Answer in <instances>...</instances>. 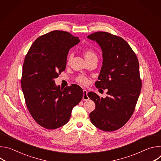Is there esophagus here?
<instances>
[{
  "mask_svg": "<svg viewBox=\"0 0 161 161\" xmlns=\"http://www.w3.org/2000/svg\"><path fill=\"white\" fill-rule=\"evenodd\" d=\"M88 91L86 90H83V100L84 101H88L89 99V97L87 96Z\"/></svg>",
  "mask_w": 161,
  "mask_h": 161,
  "instance_id": "1",
  "label": "esophagus"
}]
</instances>
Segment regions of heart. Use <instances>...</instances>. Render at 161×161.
<instances>
[{
	"label": "heart",
	"instance_id": "b5f03b06",
	"mask_svg": "<svg viewBox=\"0 0 161 161\" xmlns=\"http://www.w3.org/2000/svg\"><path fill=\"white\" fill-rule=\"evenodd\" d=\"M73 53H69L67 56V63H69L70 61L71 60L72 58H73ZM84 56L86 58V60H89L90 58H97V54L96 53V52L91 50V49H86L85 50V52H84ZM76 81L79 83H80L81 85H86L88 84V78L83 76V75H80L76 78Z\"/></svg>",
	"mask_w": 161,
	"mask_h": 161
}]
</instances>
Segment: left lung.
<instances>
[{
	"label": "left lung",
	"mask_w": 161,
	"mask_h": 161,
	"mask_svg": "<svg viewBox=\"0 0 161 161\" xmlns=\"http://www.w3.org/2000/svg\"><path fill=\"white\" fill-rule=\"evenodd\" d=\"M87 37L97 42L103 52V65L96 86L108 89L105 98L92 92L88 93L96 104L90 119L102 130H116L130 119L139 98L142 86L139 62L129 44L120 37L97 32Z\"/></svg>",
	"instance_id": "1"
}]
</instances>
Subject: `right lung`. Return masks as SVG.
<instances>
[{
    "mask_svg": "<svg viewBox=\"0 0 161 161\" xmlns=\"http://www.w3.org/2000/svg\"><path fill=\"white\" fill-rule=\"evenodd\" d=\"M80 41L67 32L52 31L39 37L25 56L22 91L31 116L45 129L66 124L73 108L82 99L83 92L79 85L60 88L53 80L65 69L68 52Z\"/></svg>",
    "mask_w": 161,
    "mask_h": 161,
    "instance_id": "obj_1",
    "label": "right lung"
}]
</instances>
